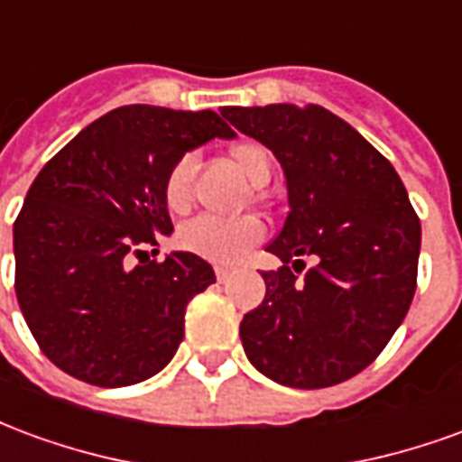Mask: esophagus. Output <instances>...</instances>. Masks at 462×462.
Instances as JSON below:
<instances>
[{
	"mask_svg": "<svg viewBox=\"0 0 462 462\" xmlns=\"http://www.w3.org/2000/svg\"><path fill=\"white\" fill-rule=\"evenodd\" d=\"M215 277H217V282H220V284H225V282L232 277V272L227 270V267H215Z\"/></svg>",
	"mask_w": 462,
	"mask_h": 462,
	"instance_id": "1",
	"label": "esophagus"
}]
</instances>
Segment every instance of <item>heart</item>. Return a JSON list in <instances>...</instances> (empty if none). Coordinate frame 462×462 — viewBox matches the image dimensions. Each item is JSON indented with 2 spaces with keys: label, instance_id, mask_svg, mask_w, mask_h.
I'll list each match as a JSON object with an SVG mask.
<instances>
[{
  "label": "heart",
  "instance_id": "obj_1",
  "mask_svg": "<svg viewBox=\"0 0 462 462\" xmlns=\"http://www.w3.org/2000/svg\"><path fill=\"white\" fill-rule=\"evenodd\" d=\"M232 162L237 171L252 182V185H264L270 180L272 158L270 151L260 143L242 141L230 148ZM192 172L195 161L192 155H182L172 162L171 171L165 172L162 180V198L172 212H182L190 205L192 198ZM262 225L254 217H240V220H220L202 215L190 220L178 232V245L182 250L200 254L205 260L220 262V264H235L240 262L247 252L262 240Z\"/></svg>",
  "mask_w": 462,
  "mask_h": 462
}]
</instances>
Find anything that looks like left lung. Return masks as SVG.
Instances as JSON below:
<instances>
[{
	"instance_id": "left-lung-1",
	"label": "left lung",
	"mask_w": 462,
	"mask_h": 462,
	"mask_svg": "<svg viewBox=\"0 0 462 462\" xmlns=\"http://www.w3.org/2000/svg\"><path fill=\"white\" fill-rule=\"evenodd\" d=\"M222 116L267 145L287 180L290 215L267 252V294L245 314L250 364L290 388L356 376L383 351L413 301L420 222L393 165L321 106H225ZM311 256L315 267L301 273Z\"/></svg>"
}]
</instances>
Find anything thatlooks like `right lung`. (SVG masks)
Wrapping results in <instances>:
<instances>
[{"instance_id":"right-lung-1","label":"right lung","mask_w":462,"mask_h":462,"mask_svg":"<svg viewBox=\"0 0 462 462\" xmlns=\"http://www.w3.org/2000/svg\"><path fill=\"white\" fill-rule=\"evenodd\" d=\"M212 138H235L215 111L121 106L32 182L14 222L16 301L46 358L69 376L131 386L175 356L185 307L215 272L192 252L155 262L145 247L172 232L165 172Z\"/></svg>"}]
</instances>
